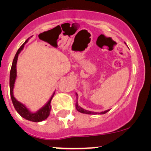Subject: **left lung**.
I'll list each match as a JSON object with an SVG mask.
<instances>
[{
	"label": "left lung",
	"instance_id": "8db88e82",
	"mask_svg": "<svg viewBox=\"0 0 151 151\" xmlns=\"http://www.w3.org/2000/svg\"><path fill=\"white\" fill-rule=\"evenodd\" d=\"M76 94V109H77V111H79V112L82 113H86V114H91V115H96V114H105V113L108 112V111H109L110 110L109 109H108V110H106L104 111H102V112L100 113H98V112H93V111H87V110H85V109H82V107H80L79 105H78V94Z\"/></svg>",
	"mask_w": 151,
	"mask_h": 151
}]
</instances>
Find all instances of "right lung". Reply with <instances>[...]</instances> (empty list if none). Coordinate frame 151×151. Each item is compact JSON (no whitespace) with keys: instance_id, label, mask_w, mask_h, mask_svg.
<instances>
[{"instance_id":"right-lung-1","label":"right lung","mask_w":151,"mask_h":151,"mask_svg":"<svg viewBox=\"0 0 151 151\" xmlns=\"http://www.w3.org/2000/svg\"><path fill=\"white\" fill-rule=\"evenodd\" d=\"M29 38L24 42L22 46L18 49L17 52H16L15 57H14L13 63H12L11 71H10V75H9V88H10V95H11V98L12 103L15 108L16 111H17L18 114L20 116L23 117V118L27 119L29 121L34 122H42L45 119H46L49 115L51 111V100L52 98L54 96L55 92L53 93L52 96H51V98L49 99L48 102L43 106L42 108H40L38 111L36 112H32L29 111L27 107L24 104H22L19 101H18L15 98L14 96V84H15V81L17 77V71H16V64H17L18 57L19 53L21 52V51L23 49L24 45L28 42Z\"/></svg>"}]
</instances>
